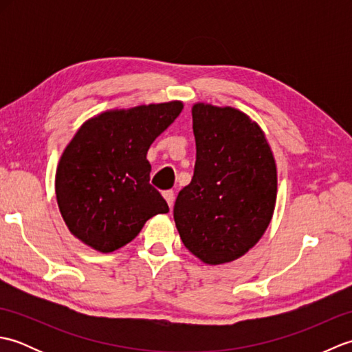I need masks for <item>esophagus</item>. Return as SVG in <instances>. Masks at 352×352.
<instances>
[{
	"label": "esophagus",
	"mask_w": 352,
	"mask_h": 352,
	"mask_svg": "<svg viewBox=\"0 0 352 352\" xmlns=\"http://www.w3.org/2000/svg\"><path fill=\"white\" fill-rule=\"evenodd\" d=\"M163 197H164V199H166L168 206L172 208V206H174V198H175L174 190H164L163 192Z\"/></svg>",
	"instance_id": "1"
}]
</instances>
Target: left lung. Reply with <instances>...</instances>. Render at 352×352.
Instances as JSON below:
<instances>
[{"mask_svg":"<svg viewBox=\"0 0 352 352\" xmlns=\"http://www.w3.org/2000/svg\"><path fill=\"white\" fill-rule=\"evenodd\" d=\"M197 162L180 190L174 221L186 248L207 265L248 252L263 236L276 201V166L265 133L233 107H192Z\"/></svg>","mask_w":352,"mask_h":352,"instance_id":"8db88e82","label":"left lung"}]
</instances>
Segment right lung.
Returning a JSON list of instances; mask_svg holds the SVG:
<instances>
[{
	"instance_id": "add662e5",
	"label": "right lung",
	"mask_w": 352,
	"mask_h": 352,
	"mask_svg": "<svg viewBox=\"0 0 352 352\" xmlns=\"http://www.w3.org/2000/svg\"><path fill=\"white\" fill-rule=\"evenodd\" d=\"M182 110V101L107 110L80 126L58 162L56 197L81 242L111 252L131 242L149 218L169 212L149 184L146 153Z\"/></svg>"
}]
</instances>
